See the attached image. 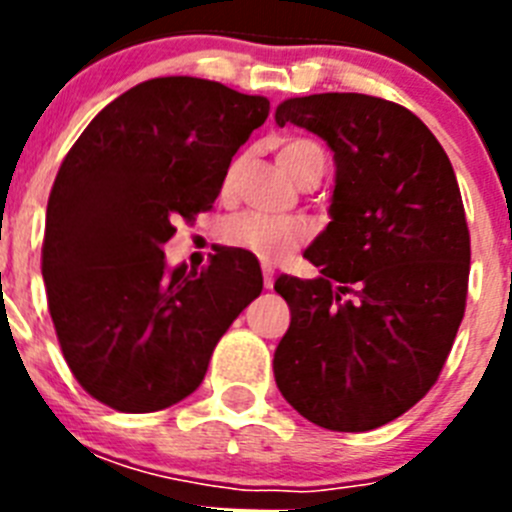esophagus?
<instances>
[{
    "instance_id": "1",
    "label": "esophagus",
    "mask_w": 512,
    "mask_h": 512,
    "mask_svg": "<svg viewBox=\"0 0 512 512\" xmlns=\"http://www.w3.org/2000/svg\"><path fill=\"white\" fill-rule=\"evenodd\" d=\"M261 274H264V287H266V289L274 287V269H271L269 264L261 266Z\"/></svg>"
}]
</instances>
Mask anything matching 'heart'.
<instances>
[{
  "label": "heart",
  "instance_id": "1",
  "mask_svg": "<svg viewBox=\"0 0 512 512\" xmlns=\"http://www.w3.org/2000/svg\"><path fill=\"white\" fill-rule=\"evenodd\" d=\"M277 158L282 169L287 171L297 184L307 182L310 176L320 174L325 169V156L318 143L307 138H287L279 143ZM241 169V161H233L225 171L223 194L228 197L233 192L235 176ZM220 238L225 246H233L238 251H246L259 261H282L289 253L302 248L310 238V225L302 217L292 215H261V212H241V215L228 217L220 228Z\"/></svg>",
  "mask_w": 512,
  "mask_h": 512
}]
</instances>
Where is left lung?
Masks as SVG:
<instances>
[{"label":"left lung","mask_w":512,"mask_h":512,"mask_svg":"<svg viewBox=\"0 0 512 512\" xmlns=\"http://www.w3.org/2000/svg\"><path fill=\"white\" fill-rule=\"evenodd\" d=\"M336 161L330 223L305 251L318 279L279 277L292 320L274 351L284 400L328 431L400 418L436 384L469 284V228L451 161L413 112L369 94H310L277 125Z\"/></svg>","instance_id":"obj_1"}]
</instances>
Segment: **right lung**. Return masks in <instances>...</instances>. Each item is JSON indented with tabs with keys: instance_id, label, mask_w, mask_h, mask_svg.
Wrapping results in <instances>:
<instances>
[{
	"instance_id": "1",
	"label": "right lung",
	"mask_w": 512,
	"mask_h": 512,
	"mask_svg": "<svg viewBox=\"0 0 512 512\" xmlns=\"http://www.w3.org/2000/svg\"><path fill=\"white\" fill-rule=\"evenodd\" d=\"M269 99L161 76L110 102L63 158L48 197L43 282L63 359L94 400L153 413L192 395L243 307L256 256L220 248L202 271L166 269L174 223L212 210Z\"/></svg>"
}]
</instances>
